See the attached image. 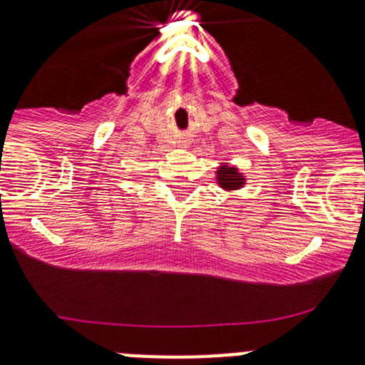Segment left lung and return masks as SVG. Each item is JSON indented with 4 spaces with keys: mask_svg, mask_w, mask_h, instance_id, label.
<instances>
[{
    "mask_svg": "<svg viewBox=\"0 0 365 365\" xmlns=\"http://www.w3.org/2000/svg\"><path fill=\"white\" fill-rule=\"evenodd\" d=\"M218 183L223 187V189L232 190L236 189V187L244 185V178L240 176V173L235 169V167L223 165L220 167L218 170Z\"/></svg>",
    "mask_w": 365,
    "mask_h": 365,
    "instance_id": "1",
    "label": "left lung"
}]
</instances>
